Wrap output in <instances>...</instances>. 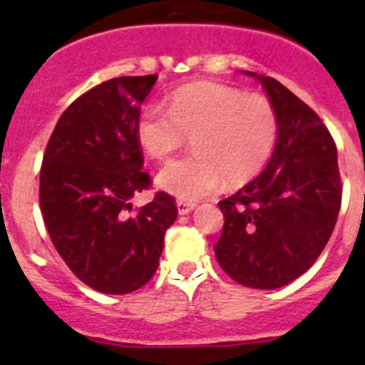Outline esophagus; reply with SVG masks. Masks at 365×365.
<instances>
[{
    "label": "esophagus",
    "instance_id": "34e87169",
    "mask_svg": "<svg viewBox=\"0 0 365 365\" xmlns=\"http://www.w3.org/2000/svg\"><path fill=\"white\" fill-rule=\"evenodd\" d=\"M176 206H178V213H180V215H187V213L192 212V210L196 208V203H192V201L178 200V201H176Z\"/></svg>",
    "mask_w": 365,
    "mask_h": 365
}]
</instances>
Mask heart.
<instances>
[{"label":"heart","mask_w":365,"mask_h":365,"mask_svg":"<svg viewBox=\"0 0 365 365\" xmlns=\"http://www.w3.org/2000/svg\"><path fill=\"white\" fill-rule=\"evenodd\" d=\"M277 114L267 97L227 84L197 81L176 88L169 109L150 106L138 120V141L146 155L165 160L192 135L194 152L162 168L160 189L196 201L259 175L277 143Z\"/></svg>","instance_id":"heart-1"}]
</instances>
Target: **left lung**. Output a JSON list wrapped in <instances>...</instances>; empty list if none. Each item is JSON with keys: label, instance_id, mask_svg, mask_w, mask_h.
Listing matches in <instances>:
<instances>
[{"label": "left lung", "instance_id": "8db88e82", "mask_svg": "<svg viewBox=\"0 0 365 365\" xmlns=\"http://www.w3.org/2000/svg\"><path fill=\"white\" fill-rule=\"evenodd\" d=\"M257 79L277 114V145L257 178L219 201L224 226L213 251L238 284L275 289L300 277L325 249L342 185L336 141L322 118L274 77Z\"/></svg>", "mask_w": 365, "mask_h": 365}]
</instances>
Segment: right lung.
Listing matches in <instances>:
<instances>
[{
  "mask_svg": "<svg viewBox=\"0 0 365 365\" xmlns=\"http://www.w3.org/2000/svg\"><path fill=\"white\" fill-rule=\"evenodd\" d=\"M157 81H104L72 102L58 120L40 168V210L53 245L79 281L106 295L143 288L155 274L165 230L178 215L171 194L155 192L138 141L141 104Z\"/></svg>",
  "mask_w": 365,
  "mask_h": 365,
  "instance_id": "1",
  "label": "right lung"
}]
</instances>
